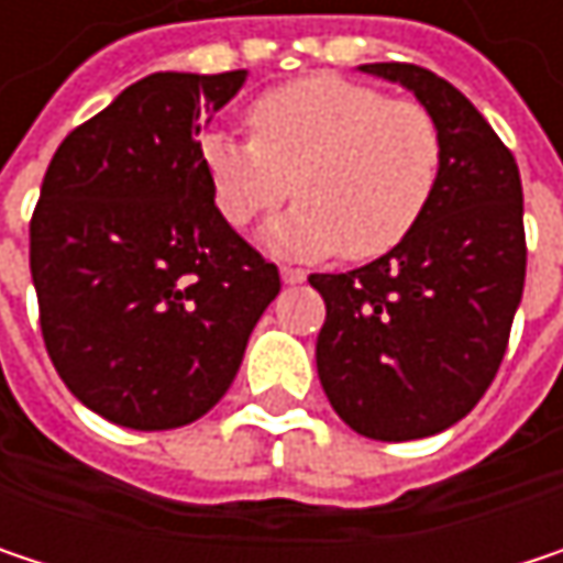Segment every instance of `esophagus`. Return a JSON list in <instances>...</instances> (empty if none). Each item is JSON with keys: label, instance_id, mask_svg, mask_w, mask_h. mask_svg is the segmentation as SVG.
I'll list each match as a JSON object with an SVG mask.
<instances>
[{"label": "esophagus", "instance_id": "obj_1", "mask_svg": "<svg viewBox=\"0 0 563 563\" xmlns=\"http://www.w3.org/2000/svg\"><path fill=\"white\" fill-rule=\"evenodd\" d=\"M280 280L286 283V286H296V283L306 280V274H302L299 267H280Z\"/></svg>", "mask_w": 563, "mask_h": 563}]
</instances>
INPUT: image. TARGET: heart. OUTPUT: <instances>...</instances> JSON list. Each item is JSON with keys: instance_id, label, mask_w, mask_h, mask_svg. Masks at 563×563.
Wrapping results in <instances>:
<instances>
[{"instance_id": "obj_1", "label": "heart", "mask_w": 563, "mask_h": 563, "mask_svg": "<svg viewBox=\"0 0 563 563\" xmlns=\"http://www.w3.org/2000/svg\"><path fill=\"white\" fill-rule=\"evenodd\" d=\"M247 123L254 140L208 133L201 169L234 228L289 191L299 198L261 231V244L283 257H382L420 224L437 191L440 130L413 100L312 74L257 97Z\"/></svg>"}]
</instances>
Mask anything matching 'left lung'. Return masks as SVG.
<instances>
[{
  "instance_id": "1",
  "label": "left lung",
  "mask_w": 563,
  "mask_h": 563,
  "mask_svg": "<svg viewBox=\"0 0 563 563\" xmlns=\"http://www.w3.org/2000/svg\"><path fill=\"white\" fill-rule=\"evenodd\" d=\"M400 84L440 130V178L420 224L385 257L312 274L325 299L316 368L362 437L400 443L463 420L493 385L525 286L521 178L486 117L417 64H358Z\"/></svg>"
}]
</instances>
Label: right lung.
Returning a JSON list of instances; mask_svg holds the SVG:
<instances>
[{"mask_svg": "<svg viewBox=\"0 0 563 563\" xmlns=\"http://www.w3.org/2000/svg\"><path fill=\"white\" fill-rule=\"evenodd\" d=\"M247 70H159L77 126L32 214V283L60 382L130 430H175L231 388L280 274L214 208L198 133Z\"/></svg>", "mask_w": 563, "mask_h": 563, "instance_id": "1", "label": "right lung"}]
</instances>
